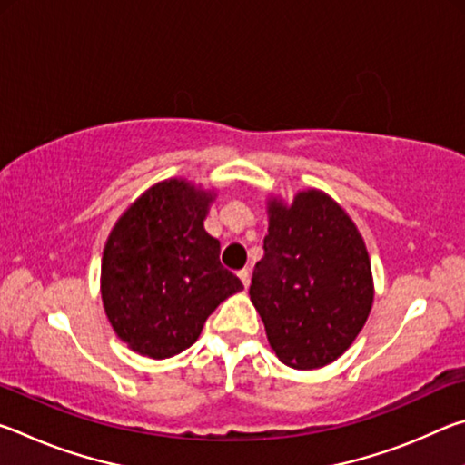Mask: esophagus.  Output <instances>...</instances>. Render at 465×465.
<instances>
[{"label":"esophagus","instance_id":"34e87169","mask_svg":"<svg viewBox=\"0 0 465 465\" xmlns=\"http://www.w3.org/2000/svg\"><path fill=\"white\" fill-rule=\"evenodd\" d=\"M238 277H240V281L243 282V287L250 285V269H242V271L238 272Z\"/></svg>","mask_w":465,"mask_h":465}]
</instances>
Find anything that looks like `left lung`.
Masks as SVG:
<instances>
[{
	"label": "left lung",
	"instance_id": "8db88e82",
	"mask_svg": "<svg viewBox=\"0 0 465 465\" xmlns=\"http://www.w3.org/2000/svg\"><path fill=\"white\" fill-rule=\"evenodd\" d=\"M264 256L252 272L250 299L282 363H332L363 328L373 303L371 264L351 217L320 191L291 207H269Z\"/></svg>",
	"mask_w": 465,
	"mask_h": 465
}]
</instances>
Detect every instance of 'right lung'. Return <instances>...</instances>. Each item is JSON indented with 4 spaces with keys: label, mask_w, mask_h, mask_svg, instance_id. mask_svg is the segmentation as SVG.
I'll return each mask as SVG.
<instances>
[{
    "label": "right lung",
    "mask_w": 465,
    "mask_h": 465,
    "mask_svg": "<svg viewBox=\"0 0 465 465\" xmlns=\"http://www.w3.org/2000/svg\"><path fill=\"white\" fill-rule=\"evenodd\" d=\"M213 196L166 180L131 204L106 242L102 302L121 341L139 355L168 359L199 338L242 281L219 261L203 219Z\"/></svg>",
    "instance_id": "obj_1"
}]
</instances>
